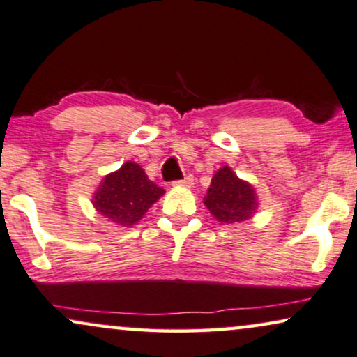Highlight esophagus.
<instances>
[{"mask_svg":"<svg viewBox=\"0 0 357 357\" xmlns=\"http://www.w3.org/2000/svg\"><path fill=\"white\" fill-rule=\"evenodd\" d=\"M192 183H194L192 176H186V178L179 179V181H174V186H184V188H189V186H192Z\"/></svg>","mask_w":357,"mask_h":357,"instance_id":"1","label":"esophagus"}]
</instances>
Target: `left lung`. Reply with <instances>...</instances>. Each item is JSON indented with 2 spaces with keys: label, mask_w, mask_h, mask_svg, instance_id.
<instances>
[{
  "label": "left lung",
  "mask_w": 357,
  "mask_h": 357,
  "mask_svg": "<svg viewBox=\"0 0 357 357\" xmlns=\"http://www.w3.org/2000/svg\"><path fill=\"white\" fill-rule=\"evenodd\" d=\"M204 204L215 220L222 224L243 222L259 209L254 186L237 178L229 166H222L214 174L204 197Z\"/></svg>",
  "instance_id": "1"
}]
</instances>
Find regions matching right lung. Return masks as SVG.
<instances>
[{"label":"right lung","instance_id":"right-lung-1","mask_svg":"<svg viewBox=\"0 0 357 357\" xmlns=\"http://www.w3.org/2000/svg\"><path fill=\"white\" fill-rule=\"evenodd\" d=\"M163 194L165 189L150 181L142 166L128 161L103 178L92 204L114 224L132 227Z\"/></svg>","mask_w":357,"mask_h":357}]
</instances>
